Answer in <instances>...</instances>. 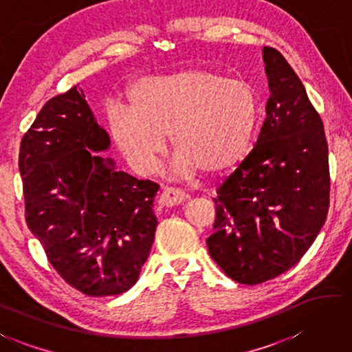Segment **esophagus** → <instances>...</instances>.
Instances as JSON below:
<instances>
[{"mask_svg": "<svg viewBox=\"0 0 352 352\" xmlns=\"http://www.w3.org/2000/svg\"><path fill=\"white\" fill-rule=\"evenodd\" d=\"M188 195L183 192L182 189H174V188H166L162 194H160V204L166 208L177 206V204H182L186 200Z\"/></svg>", "mask_w": 352, "mask_h": 352, "instance_id": "34e87169", "label": "esophagus"}]
</instances>
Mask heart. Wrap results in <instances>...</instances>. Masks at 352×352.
I'll return each mask as SVG.
<instances>
[{
    "instance_id": "heart-1",
    "label": "heart",
    "mask_w": 352,
    "mask_h": 352,
    "mask_svg": "<svg viewBox=\"0 0 352 352\" xmlns=\"http://www.w3.org/2000/svg\"><path fill=\"white\" fill-rule=\"evenodd\" d=\"M131 106L107 111L115 146L140 175H152L164 157L166 137L178 152L182 175H220L240 166L257 138L261 104L252 82L208 69L148 76L129 92Z\"/></svg>"
}]
</instances>
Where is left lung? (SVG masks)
<instances>
[{"label":"left lung","instance_id":"left-lung-1","mask_svg":"<svg viewBox=\"0 0 352 352\" xmlns=\"http://www.w3.org/2000/svg\"><path fill=\"white\" fill-rule=\"evenodd\" d=\"M266 118L248 158L217 190L210 257L228 277L258 285L303 257L329 209L323 121L278 50L263 47Z\"/></svg>","mask_w":352,"mask_h":352}]
</instances>
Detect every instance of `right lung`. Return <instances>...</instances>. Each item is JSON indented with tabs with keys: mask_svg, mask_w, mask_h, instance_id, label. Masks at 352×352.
Wrapping results in <instances>:
<instances>
[{
	"mask_svg": "<svg viewBox=\"0 0 352 352\" xmlns=\"http://www.w3.org/2000/svg\"><path fill=\"white\" fill-rule=\"evenodd\" d=\"M109 146L76 86L43 106L20 146L25 223L65 282L92 297L137 283L158 225L160 186L98 155Z\"/></svg>",
	"mask_w": 352,
	"mask_h": 352,
	"instance_id": "1",
	"label": "right lung"
}]
</instances>
